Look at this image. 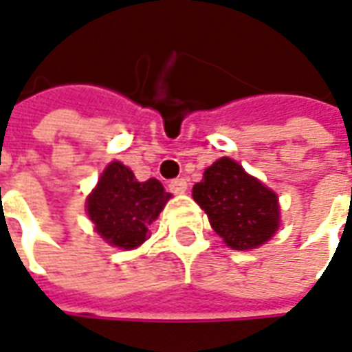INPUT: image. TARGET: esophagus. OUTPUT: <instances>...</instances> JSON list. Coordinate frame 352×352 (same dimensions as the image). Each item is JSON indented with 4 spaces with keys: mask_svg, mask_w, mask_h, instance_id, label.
I'll list each match as a JSON object with an SVG mask.
<instances>
[{
    "mask_svg": "<svg viewBox=\"0 0 352 352\" xmlns=\"http://www.w3.org/2000/svg\"><path fill=\"white\" fill-rule=\"evenodd\" d=\"M186 186H188L186 179H173V181L169 183V190H171L173 194H183V192H186Z\"/></svg>",
    "mask_w": 352,
    "mask_h": 352,
    "instance_id": "obj_1",
    "label": "esophagus"
}]
</instances>
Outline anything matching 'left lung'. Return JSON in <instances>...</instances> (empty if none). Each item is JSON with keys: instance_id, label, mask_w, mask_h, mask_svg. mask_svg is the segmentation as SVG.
Returning a JSON list of instances; mask_svg holds the SVG:
<instances>
[{"instance_id": "1", "label": "left lung", "mask_w": 352, "mask_h": 352, "mask_svg": "<svg viewBox=\"0 0 352 352\" xmlns=\"http://www.w3.org/2000/svg\"><path fill=\"white\" fill-rule=\"evenodd\" d=\"M192 196L229 248H257L280 228L278 196L228 156L205 169Z\"/></svg>"}]
</instances>
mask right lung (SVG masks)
Here are the masks:
<instances>
[{"mask_svg": "<svg viewBox=\"0 0 352 352\" xmlns=\"http://www.w3.org/2000/svg\"><path fill=\"white\" fill-rule=\"evenodd\" d=\"M171 197L160 181L140 183L121 162L106 166L87 197V214L95 231L116 248L134 250L151 236V223Z\"/></svg>", "mask_w": 352, "mask_h": 352, "instance_id": "obj_1", "label": "right lung"}]
</instances>
